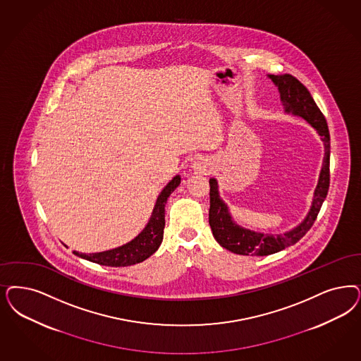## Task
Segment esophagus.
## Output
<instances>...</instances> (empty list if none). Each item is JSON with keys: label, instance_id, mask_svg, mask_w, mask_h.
Wrapping results in <instances>:
<instances>
[{"label": "esophagus", "instance_id": "obj_1", "mask_svg": "<svg viewBox=\"0 0 361 361\" xmlns=\"http://www.w3.org/2000/svg\"><path fill=\"white\" fill-rule=\"evenodd\" d=\"M192 169H193L195 173L209 174L213 171V162L208 157L200 156L192 164Z\"/></svg>", "mask_w": 361, "mask_h": 361}]
</instances>
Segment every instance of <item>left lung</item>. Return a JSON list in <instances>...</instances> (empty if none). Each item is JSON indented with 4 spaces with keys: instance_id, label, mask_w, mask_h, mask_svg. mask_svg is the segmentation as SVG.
<instances>
[{
    "instance_id": "obj_1",
    "label": "left lung",
    "mask_w": 361,
    "mask_h": 361,
    "mask_svg": "<svg viewBox=\"0 0 361 361\" xmlns=\"http://www.w3.org/2000/svg\"><path fill=\"white\" fill-rule=\"evenodd\" d=\"M268 77L277 87V90L280 93V101L284 106V112L304 118L319 133L324 144L323 165L319 174L317 185L313 192L310 212L300 224L280 235L256 232L237 224L224 200L220 197L217 180L214 177L209 178V225L213 237L223 248L244 256H268L288 248L289 245L296 244L298 240L311 229L329 189L331 138L323 113L316 105L310 90L304 87L296 77L288 73L279 75H268Z\"/></svg>"
}]
</instances>
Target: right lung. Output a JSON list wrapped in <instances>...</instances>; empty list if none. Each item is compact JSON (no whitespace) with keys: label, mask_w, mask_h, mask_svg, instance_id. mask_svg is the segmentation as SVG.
I'll use <instances>...</instances> for the list:
<instances>
[{"label":"right lung","mask_w":361,"mask_h":361,"mask_svg":"<svg viewBox=\"0 0 361 361\" xmlns=\"http://www.w3.org/2000/svg\"><path fill=\"white\" fill-rule=\"evenodd\" d=\"M180 183L181 177L180 174H176L165 185L156 200L148 224L145 225V228L132 241L121 247L104 252L80 253L75 250L73 253L87 262L106 267H128L147 260L161 245L165 228V204L171 193H173L174 189L180 185Z\"/></svg>","instance_id":"1"}]
</instances>
